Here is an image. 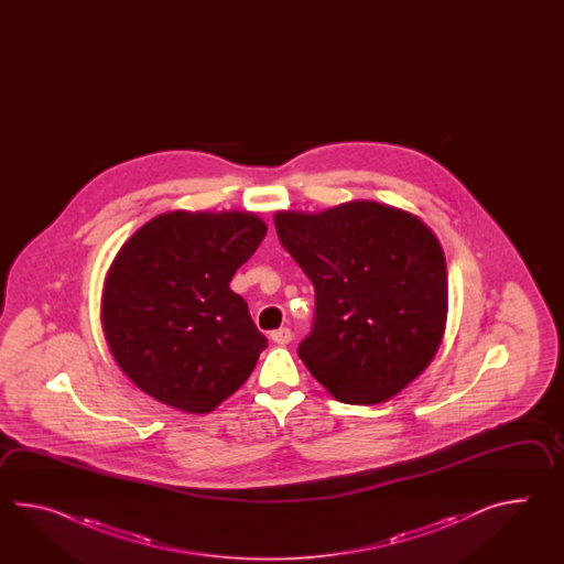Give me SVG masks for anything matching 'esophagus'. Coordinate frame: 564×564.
<instances>
[{"label":"esophagus","mask_w":564,"mask_h":564,"mask_svg":"<svg viewBox=\"0 0 564 564\" xmlns=\"http://www.w3.org/2000/svg\"><path fill=\"white\" fill-rule=\"evenodd\" d=\"M270 338L276 343V345H288L290 340H292V333H290V328H278V330H272V335Z\"/></svg>","instance_id":"34e87169"}]
</instances>
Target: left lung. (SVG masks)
<instances>
[{
    "instance_id": "8db88e82",
    "label": "left lung",
    "mask_w": 564,
    "mask_h": 564,
    "mask_svg": "<svg viewBox=\"0 0 564 564\" xmlns=\"http://www.w3.org/2000/svg\"><path fill=\"white\" fill-rule=\"evenodd\" d=\"M278 238L314 286L299 357L330 395L375 405L432 362L447 318V268L420 217L377 202L278 212Z\"/></svg>"
}]
</instances>
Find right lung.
Instances as JSON below:
<instances>
[{
  "mask_svg": "<svg viewBox=\"0 0 564 564\" xmlns=\"http://www.w3.org/2000/svg\"><path fill=\"white\" fill-rule=\"evenodd\" d=\"M265 231L248 212H169L120 248L105 280L102 328L147 395L209 413L246 383L268 338L229 282Z\"/></svg>",
  "mask_w": 564,
  "mask_h": 564,
  "instance_id": "obj_1",
  "label": "right lung"
}]
</instances>
